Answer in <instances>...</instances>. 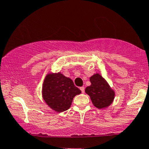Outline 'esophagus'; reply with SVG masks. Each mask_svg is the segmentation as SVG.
Listing matches in <instances>:
<instances>
[{"mask_svg": "<svg viewBox=\"0 0 149 149\" xmlns=\"http://www.w3.org/2000/svg\"><path fill=\"white\" fill-rule=\"evenodd\" d=\"M80 90H81V92L83 93H84V90H85L84 87V86H82V87H80Z\"/></svg>", "mask_w": 149, "mask_h": 149, "instance_id": "obj_1", "label": "esophagus"}]
</instances>
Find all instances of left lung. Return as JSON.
Here are the masks:
<instances>
[{"label": "left lung", "instance_id": "8db88e82", "mask_svg": "<svg viewBox=\"0 0 149 149\" xmlns=\"http://www.w3.org/2000/svg\"><path fill=\"white\" fill-rule=\"evenodd\" d=\"M90 81L91 84L86 88L85 92L90 96L93 105L97 109L108 107L114 99V91L98 73L92 75Z\"/></svg>", "mask_w": 149, "mask_h": 149}]
</instances>
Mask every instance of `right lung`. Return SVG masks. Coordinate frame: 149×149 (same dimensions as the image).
<instances>
[{
    "label": "right lung",
    "mask_w": 149,
    "mask_h": 149,
    "mask_svg": "<svg viewBox=\"0 0 149 149\" xmlns=\"http://www.w3.org/2000/svg\"><path fill=\"white\" fill-rule=\"evenodd\" d=\"M81 93L70 78L61 72L49 73L44 80L42 95L51 109L57 112L66 111L70 107L74 96Z\"/></svg>",
    "instance_id": "1"
}]
</instances>
